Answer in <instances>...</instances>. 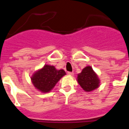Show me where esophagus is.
<instances>
[{"label": "esophagus", "mask_w": 129, "mask_h": 129, "mask_svg": "<svg viewBox=\"0 0 129 129\" xmlns=\"http://www.w3.org/2000/svg\"><path fill=\"white\" fill-rule=\"evenodd\" d=\"M68 74H69V75H74V72H68Z\"/></svg>", "instance_id": "34e87169"}]
</instances>
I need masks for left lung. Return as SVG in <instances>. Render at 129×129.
<instances>
[{"label":"left lung","mask_w":129,"mask_h":129,"mask_svg":"<svg viewBox=\"0 0 129 129\" xmlns=\"http://www.w3.org/2000/svg\"><path fill=\"white\" fill-rule=\"evenodd\" d=\"M77 81L83 89L89 92L99 86V79L91 66L83 69L81 73L77 75Z\"/></svg>","instance_id":"1"}]
</instances>
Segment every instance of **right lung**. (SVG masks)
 Instances as JSON below:
<instances>
[{
	"instance_id": "obj_1",
	"label": "right lung",
	"mask_w": 129,
	"mask_h": 129,
	"mask_svg": "<svg viewBox=\"0 0 129 129\" xmlns=\"http://www.w3.org/2000/svg\"><path fill=\"white\" fill-rule=\"evenodd\" d=\"M65 75L66 72L63 70H57L53 66L46 65L42 69L33 74L31 79L37 89L43 93H48Z\"/></svg>"
}]
</instances>
